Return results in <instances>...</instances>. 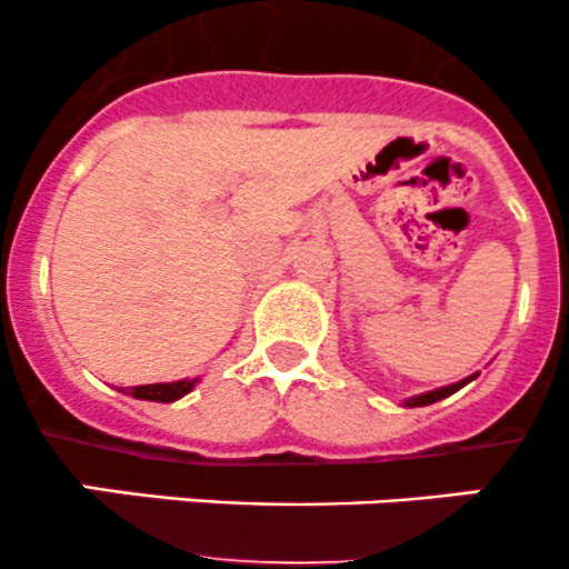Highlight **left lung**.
I'll return each instance as SVG.
<instances>
[{
    "instance_id": "1",
    "label": "left lung",
    "mask_w": 569,
    "mask_h": 569,
    "mask_svg": "<svg viewBox=\"0 0 569 569\" xmlns=\"http://www.w3.org/2000/svg\"><path fill=\"white\" fill-rule=\"evenodd\" d=\"M473 380H476V375H470V377H465V380H460V382H451V386H443V388H435V391L410 396V399H405V401H401V405H405V407L435 405V401H440V399H446V396L457 393V391H460V388H465V386H468V382H473Z\"/></svg>"
}]
</instances>
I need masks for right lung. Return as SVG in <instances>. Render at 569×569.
Masks as SVG:
<instances>
[{
    "instance_id": "add662e5",
    "label": "right lung",
    "mask_w": 569,
    "mask_h": 569,
    "mask_svg": "<svg viewBox=\"0 0 569 569\" xmlns=\"http://www.w3.org/2000/svg\"><path fill=\"white\" fill-rule=\"evenodd\" d=\"M198 377L194 380H178V382H157V386H137V388H129V393L134 396V399H146V401H164V405H170V401L181 399V396H187L192 391L194 386H198Z\"/></svg>"
}]
</instances>
